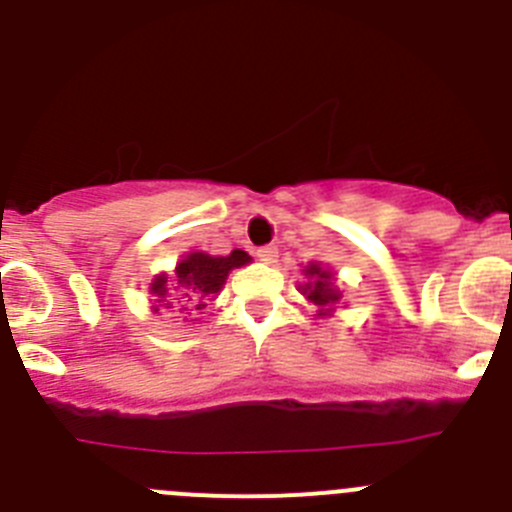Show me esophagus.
I'll use <instances>...</instances> for the list:
<instances>
[{"label": "esophagus", "mask_w": 512, "mask_h": 512, "mask_svg": "<svg viewBox=\"0 0 512 512\" xmlns=\"http://www.w3.org/2000/svg\"><path fill=\"white\" fill-rule=\"evenodd\" d=\"M257 260L265 262V265H272V262H278V247H272V245L260 247V250H257Z\"/></svg>", "instance_id": "esophagus-1"}]
</instances>
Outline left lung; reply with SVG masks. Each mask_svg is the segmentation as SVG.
Wrapping results in <instances>:
<instances>
[{
	"mask_svg": "<svg viewBox=\"0 0 512 512\" xmlns=\"http://www.w3.org/2000/svg\"><path fill=\"white\" fill-rule=\"evenodd\" d=\"M303 275L305 283L298 285L303 298L308 300L310 305H315V315H318V318H331L343 300L336 272L328 265H321V262L313 260L303 267Z\"/></svg>",
	"mask_w": 512,
	"mask_h": 512,
	"instance_id": "8db88e82",
	"label": "left lung"
}]
</instances>
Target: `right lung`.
Here are the masks:
<instances>
[{
	"label": "right lung",
	"instance_id": "right-lung-1",
	"mask_svg": "<svg viewBox=\"0 0 512 512\" xmlns=\"http://www.w3.org/2000/svg\"><path fill=\"white\" fill-rule=\"evenodd\" d=\"M252 257L245 250H232L229 255H207V252H189L176 262L174 272L154 275L148 293L154 295L151 310H179L184 315H197L217 300L219 290L227 283V275L237 267L250 265ZM197 321V318H191Z\"/></svg>",
	"mask_w": 512,
	"mask_h": 512
}]
</instances>
